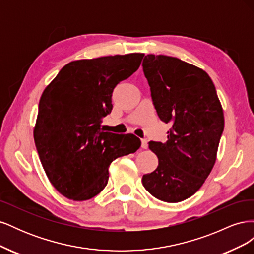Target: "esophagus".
Listing matches in <instances>:
<instances>
[{"label":"esophagus","instance_id":"34e87169","mask_svg":"<svg viewBox=\"0 0 254 254\" xmlns=\"http://www.w3.org/2000/svg\"><path fill=\"white\" fill-rule=\"evenodd\" d=\"M141 142H142V144H141V147H142L143 149H147V147H148L147 140H146V139H142V140H141Z\"/></svg>","mask_w":254,"mask_h":254}]
</instances>
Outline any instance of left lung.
I'll return each mask as SVG.
<instances>
[{"instance_id": "8db88e82", "label": "left lung", "mask_w": 254, "mask_h": 254, "mask_svg": "<svg viewBox=\"0 0 254 254\" xmlns=\"http://www.w3.org/2000/svg\"><path fill=\"white\" fill-rule=\"evenodd\" d=\"M143 71L158 117L172 123L164 143L149 142L159 164L142 183L159 200L179 202L201 188L210 175L224 131V111L202 68L164 55L145 56Z\"/></svg>"}]
</instances>
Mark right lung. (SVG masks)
Instances as JSON below:
<instances>
[{
	"label": "right lung",
	"mask_w": 254,
	"mask_h": 254,
	"mask_svg": "<svg viewBox=\"0 0 254 254\" xmlns=\"http://www.w3.org/2000/svg\"><path fill=\"white\" fill-rule=\"evenodd\" d=\"M142 53L75 60L44 89L34 127V140L52 186L74 201L93 198L105 189L109 165L133 153L134 134L101 131V120L112 110L113 89L130 77Z\"/></svg>",
	"instance_id": "add662e5"
}]
</instances>
